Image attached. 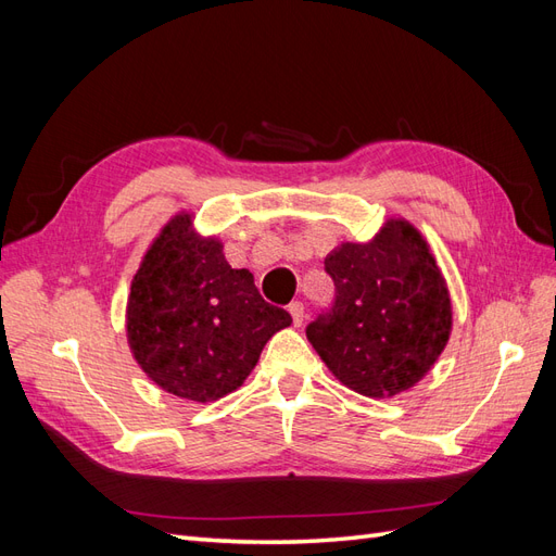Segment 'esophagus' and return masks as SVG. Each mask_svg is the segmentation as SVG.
<instances>
[{
  "label": "esophagus",
  "mask_w": 556,
  "mask_h": 556,
  "mask_svg": "<svg viewBox=\"0 0 556 556\" xmlns=\"http://www.w3.org/2000/svg\"><path fill=\"white\" fill-rule=\"evenodd\" d=\"M288 311H290V315H292L294 327L304 325V304H301V301H292V304L288 306Z\"/></svg>",
  "instance_id": "esophagus-1"
}]
</instances>
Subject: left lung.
I'll use <instances>...</instances> for the list:
<instances>
[{
	"label": "left lung",
	"mask_w": 556,
	"mask_h": 556,
	"mask_svg": "<svg viewBox=\"0 0 556 556\" xmlns=\"http://www.w3.org/2000/svg\"><path fill=\"white\" fill-rule=\"evenodd\" d=\"M325 268L336 285L333 308L306 329L319 359L357 394L410 390L452 333L447 282L422 231L392 215L371 241L341 243Z\"/></svg>",
	"instance_id": "1"
}]
</instances>
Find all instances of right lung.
<instances>
[{
    "label": "right lung",
    "mask_w": 556,
    "mask_h": 556,
    "mask_svg": "<svg viewBox=\"0 0 556 556\" xmlns=\"http://www.w3.org/2000/svg\"><path fill=\"white\" fill-rule=\"evenodd\" d=\"M223 241L190 211L169 217L143 252L125 311L134 362L160 390L211 403L239 390L271 336L292 325L260 296L248 268H231Z\"/></svg>",
    "instance_id": "right-lung-1"
}]
</instances>
